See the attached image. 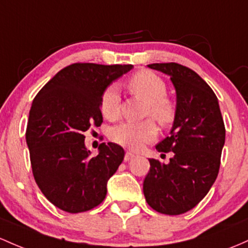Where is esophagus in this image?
I'll return each mask as SVG.
<instances>
[{
  "instance_id": "esophagus-1",
  "label": "esophagus",
  "mask_w": 248,
  "mask_h": 248,
  "mask_svg": "<svg viewBox=\"0 0 248 248\" xmlns=\"http://www.w3.org/2000/svg\"><path fill=\"white\" fill-rule=\"evenodd\" d=\"M135 157V154L132 153V152H126V154H124V161H129V160L134 159Z\"/></svg>"
}]
</instances>
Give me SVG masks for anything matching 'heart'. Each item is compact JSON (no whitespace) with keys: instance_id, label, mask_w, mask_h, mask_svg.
Masks as SVG:
<instances>
[{"instance_id":"b5f03b06","label":"heart","mask_w":248,"mask_h":248,"mask_svg":"<svg viewBox=\"0 0 248 248\" xmlns=\"http://www.w3.org/2000/svg\"><path fill=\"white\" fill-rule=\"evenodd\" d=\"M128 91L134 96L147 102V115H151L161 126H170L175 119V105L166 97L167 86L160 76L148 70H141L127 81ZM102 115L115 120L120 115V95L115 86L105 89L100 102ZM157 128L151 120L143 122H122L114 127L110 139L119 145L130 149H140L145 143L153 141Z\"/></svg>"}]
</instances>
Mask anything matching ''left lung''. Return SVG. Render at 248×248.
Listing matches in <instances>:
<instances>
[{
  "instance_id": "left-lung-1",
  "label": "left lung",
  "mask_w": 248,
  "mask_h": 248,
  "mask_svg": "<svg viewBox=\"0 0 248 248\" xmlns=\"http://www.w3.org/2000/svg\"><path fill=\"white\" fill-rule=\"evenodd\" d=\"M148 67L170 76L176 113L170 135L155 146L157 152H173V157L168 164L149 159L143 194L156 212L179 216L194 208L216 181L225 145L224 120L216 94L194 70L175 62Z\"/></svg>"
}]
</instances>
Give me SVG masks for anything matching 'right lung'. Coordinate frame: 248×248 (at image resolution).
<instances>
[{
	"label": "right lung",
	"mask_w": 248,
	"mask_h": 248,
	"mask_svg": "<svg viewBox=\"0 0 248 248\" xmlns=\"http://www.w3.org/2000/svg\"><path fill=\"white\" fill-rule=\"evenodd\" d=\"M132 64L73 63L48 81L29 111L26 140L37 186L54 206L68 213L96 207L107 194L124 151L105 142L91 156L83 133L102 124L101 96Z\"/></svg>",
	"instance_id": "right-lung-1"
}]
</instances>
